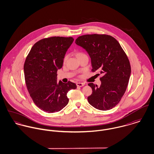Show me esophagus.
Masks as SVG:
<instances>
[{"label":"esophagus","mask_w":154,"mask_h":154,"mask_svg":"<svg viewBox=\"0 0 154 154\" xmlns=\"http://www.w3.org/2000/svg\"><path fill=\"white\" fill-rule=\"evenodd\" d=\"M76 85H77V87H83L84 85V83H81V82H77L76 83Z\"/></svg>","instance_id":"esophagus-1"}]
</instances>
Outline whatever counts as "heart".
Listing matches in <instances>:
<instances>
[{"label":"heart","instance_id":"obj_1","mask_svg":"<svg viewBox=\"0 0 154 154\" xmlns=\"http://www.w3.org/2000/svg\"><path fill=\"white\" fill-rule=\"evenodd\" d=\"M84 54H85L84 53H82V52H81V51H79V52H77V53H76V56H77V57H79V56H82V55H84ZM67 59V55H66L65 56V57H64V62H66V60Z\"/></svg>","mask_w":154,"mask_h":154}]
</instances>
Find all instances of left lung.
I'll return each mask as SVG.
<instances>
[{
	"instance_id": "left-lung-1",
	"label": "left lung",
	"mask_w": 154,
	"mask_h": 154,
	"mask_svg": "<svg viewBox=\"0 0 154 154\" xmlns=\"http://www.w3.org/2000/svg\"><path fill=\"white\" fill-rule=\"evenodd\" d=\"M75 43L88 52L92 72L103 75L100 87L88 84L92 89L88 103L98 110L112 109L121 100L129 83L131 67L126 54L119 43L109 35H84L78 37Z\"/></svg>"
}]
</instances>
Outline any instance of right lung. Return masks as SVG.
Masks as SVG:
<instances>
[{
    "instance_id": "obj_1",
    "label": "right lung",
    "mask_w": 154,
    "mask_h": 154,
    "mask_svg": "<svg viewBox=\"0 0 154 154\" xmlns=\"http://www.w3.org/2000/svg\"><path fill=\"white\" fill-rule=\"evenodd\" d=\"M72 37H51L32 47L23 65L27 89L34 104L48 113L62 110L69 103L67 93L76 89L75 83L57 82V72L62 68Z\"/></svg>"
}]
</instances>
